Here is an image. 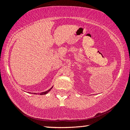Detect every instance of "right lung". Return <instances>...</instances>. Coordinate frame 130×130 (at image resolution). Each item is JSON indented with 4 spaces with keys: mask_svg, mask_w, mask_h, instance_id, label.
Here are the masks:
<instances>
[{
    "mask_svg": "<svg viewBox=\"0 0 130 130\" xmlns=\"http://www.w3.org/2000/svg\"><path fill=\"white\" fill-rule=\"evenodd\" d=\"M52 88H53V87L51 88H50L49 90H47V91H45V92H41V93H34V94H40V95H43V94H47L48 92H50V90H51L52 89Z\"/></svg>",
    "mask_w": 130,
    "mask_h": 130,
    "instance_id": "add662e5",
    "label": "right lung"
}]
</instances>
